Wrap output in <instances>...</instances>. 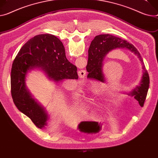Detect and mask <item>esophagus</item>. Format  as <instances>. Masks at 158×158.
<instances>
[{
    "mask_svg": "<svg viewBox=\"0 0 158 158\" xmlns=\"http://www.w3.org/2000/svg\"><path fill=\"white\" fill-rule=\"evenodd\" d=\"M86 71L84 70H81L78 72V75H79V77L81 78V79H84L85 76H86Z\"/></svg>",
    "mask_w": 158,
    "mask_h": 158,
    "instance_id": "obj_1",
    "label": "esophagus"
}]
</instances>
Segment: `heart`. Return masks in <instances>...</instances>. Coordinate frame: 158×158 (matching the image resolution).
<instances>
[{
	"label": "heart",
	"mask_w": 158,
	"mask_h": 158,
	"mask_svg": "<svg viewBox=\"0 0 158 158\" xmlns=\"http://www.w3.org/2000/svg\"><path fill=\"white\" fill-rule=\"evenodd\" d=\"M93 93H94H94H96V91H95V90H93Z\"/></svg>",
	"instance_id": "1"
}]
</instances>
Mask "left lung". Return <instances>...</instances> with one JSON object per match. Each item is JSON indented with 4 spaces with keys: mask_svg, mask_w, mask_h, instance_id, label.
I'll use <instances>...</instances> for the list:
<instances>
[{
    "mask_svg": "<svg viewBox=\"0 0 158 158\" xmlns=\"http://www.w3.org/2000/svg\"><path fill=\"white\" fill-rule=\"evenodd\" d=\"M117 48H127L134 52L138 56L142 64L143 76L141 82L139 86H137L131 93V95L134 96L141 106H144L149 86V76L140 53L132 44L127 41L111 35H100L95 36L89 48L91 53L88 56L86 66V70L89 73L88 77L104 82L105 78L103 73V60L110 52Z\"/></svg>",
    "mask_w": 158,
    "mask_h": 158,
    "instance_id": "8db88e82",
    "label": "left lung"
}]
</instances>
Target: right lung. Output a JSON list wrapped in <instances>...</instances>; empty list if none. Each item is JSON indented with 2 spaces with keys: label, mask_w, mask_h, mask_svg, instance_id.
<instances>
[{
  "label": "right lung",
  "mask_w": 158,
  "mask_h": 158,
  "mask_svg": "<svg viewBox=\"0 0 158 158\" xmlns=\"http://www.w3.org/2000/svg\"><path fill=\"white\" fill-rule=\"evenodd\" d=\"M41 67L55 82L64 79H77V67L66 58L62 41L50 34L38 35L22 47L12 64L10 74L11 95L14 105L39 128H45L47 113L26 87L29 69Z\"/></svg>",
  "instance_id": "add662e5"
}]
</instances>
